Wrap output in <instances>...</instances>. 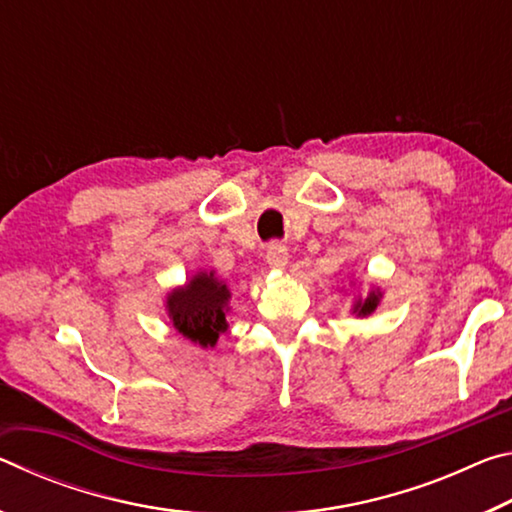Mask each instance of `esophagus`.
Segmentation results:
<instances>
[{
	"instance_id": "obj_1",
	"label": "esophagus",
	"mask_w": 512,
	"mask_h": 512,
	"mask_svg": "<svg viewBox=\"0 0 512 512\" xmlns=\"http://www.w3.org/2000/svg\"><path fill=\"white\" fill-rule=\"evenodd\" d=\"M266 262H268V266L271 268H287V264H289V250H287V246H282V244H271L268 246V250H266Z\"/></svg>"
}]
</instances>
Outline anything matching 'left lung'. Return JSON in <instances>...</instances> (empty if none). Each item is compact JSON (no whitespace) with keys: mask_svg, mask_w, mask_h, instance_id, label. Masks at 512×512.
Instances as JSON below:
<instances>
[{"mask_svg":"<svg viewBox=\"0 0 512 512\" xmlns=\"http://www.w3.org/2000/svg\"><path fill=\"white\" fill-rule=\"evenodd\" d=\"M381 298H384V293H381V289L377 287V284H372L370 291L366 293V296H357L352 302V314L357 318H368L372 311H375L379 307Z\"/></svg>","mask_w":512,"mask_h":512,"instance_id":"1","label":"left lung"}]
</instances>
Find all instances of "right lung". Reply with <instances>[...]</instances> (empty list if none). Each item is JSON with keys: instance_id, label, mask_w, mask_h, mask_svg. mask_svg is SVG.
I'll return each mask as SVG.
<instances>
[{"instance_id": "obj_1", "label": "right lung", "mask_w": 512, "mask_h": 512, "mask_svg": "<svg viewBox=\"0 0 512 512\" xmlns=\"http://www.w3.org/2000/svg\"><path fill=\"white\" fill-rule=\"evenodd\" d=\"M230 287L214 271H198L164 298L173 329L201 348H214L230 327Z\"/></svg>"}]
</instances>
